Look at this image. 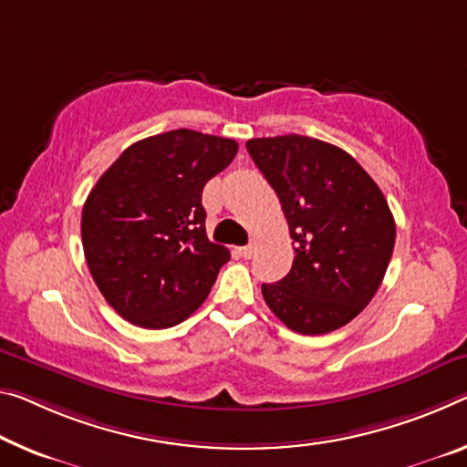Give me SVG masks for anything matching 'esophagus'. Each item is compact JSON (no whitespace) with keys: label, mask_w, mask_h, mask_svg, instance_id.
<instances>
[{"label":"esophagus","mask_w":467,"mask_h":467,"mask_svg":"<svg viewBox=\"0 0 467 467\" xmlns=\"http://www.w3.org/2000/svg\"><path fill=\"white\" fill-rule=\"evenodd\" d=\"M255 254V245H245V247H239V255L245 257V260H249L251 255Z\"/></svg>","instance_id":"obj_1"}]
</instances>
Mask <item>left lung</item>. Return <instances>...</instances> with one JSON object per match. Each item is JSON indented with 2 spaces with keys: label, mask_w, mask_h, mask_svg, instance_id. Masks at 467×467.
<instances>
[{
  "label": "left lung",
  "mask_w": 467,
  "mask_h": 467,
  "mask_svg": "<svg viewBox=\"0 0 467 467\" xmlns=\"http://www.w3.org/2000/svg\"><path fill=\"white\" fill-rule=\"evenodd\" d=\"M247 151L276 191L295 243L291 272L262 285L265 303L299 335L345 327L372 301L393 255L395 220L382 191L320 139H249Z\"/></svg>",
  "instance_id": "1"
}]
</instances>
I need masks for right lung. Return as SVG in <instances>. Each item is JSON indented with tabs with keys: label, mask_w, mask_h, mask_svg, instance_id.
<instances>
[{
	"label": "right lung",
	"mask_w": 467,
	"mask_h": 467,
	"mask_svg": "<svg viewBox=\"0 0 467 467\" xmlns=\"http://www.w3.org/2000/svg\"><path fill=\"white\" fill-rule=\"evenodd\" d=\"M236 151L233 139L168 130L127 147L91 189L80 218L85 260L124 320L176 327L210 295L231 254L207 239L202 193Z\"/></svg>",
	"instance_id": "obj_1"
}]
</instances>
